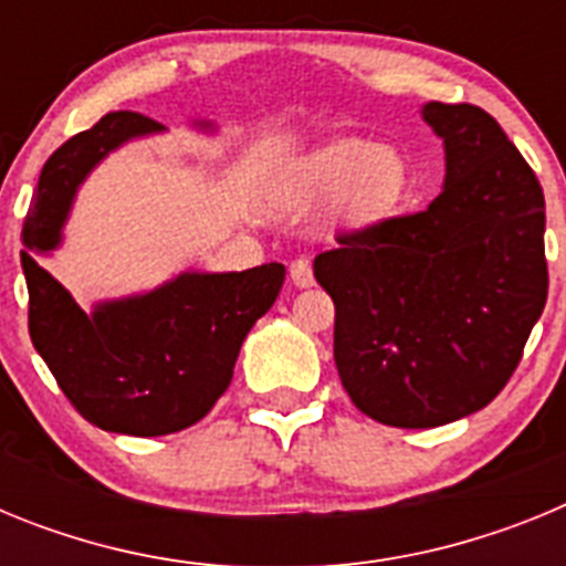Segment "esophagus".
<instances>
[{"label":"esophagus","instance_id":"obj_1","mask_svg":"<svg viewBox=\"0 0 566 566\" xmlns=\"http://www.w3.org/2000/svg\"><path fill=\"white\" fill-rule=\"evenodd\" d=\"M289 274H292L294 286H297V289H306V286H312V283H314V272H312V263H308V258L292 260Z\"/></svg>","mask_w":566,"mask_h":566}]
</instances>
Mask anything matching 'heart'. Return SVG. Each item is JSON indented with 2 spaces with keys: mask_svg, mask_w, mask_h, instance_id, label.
<instances>
[{
  "mask_svg": "<svg viewBox=\"0 0 566 566\" xmlns=\"http://www.w3.org/2000/svg\"><path fill=\"white\" fill-rule=\"evenodd\" d=\"M408 164L391 147L363 138H334L300 155L280 172L277 201L303 212L337 192V212L348 223H371L408 195Z\"/></svg>",
  "mask_w": 566,
  "mask_h": 566,
  "instance_id": "1",
  "label": "heart"
}]
</instances>
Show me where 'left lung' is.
Returning a JSON list of instances; mask_svg holds the SVG:
<instances>
[{"mask_svg": "<svg viewBox=\"0 0 566 566\" xmlns=\"http://www.w3.org/2000/svg\"><path fill=\"white\" fill-rule=\"evenodd\" d=\"M422 118L444 144L442 192L314 258L343 388L391 428H437L493 402L547 303L536 172L482 107L428 102Z\"/></svg>", "mask_w": 566, "mask_h": 566, "instance_id": "left-lung-1", "label": "left lung"}]
</instances>
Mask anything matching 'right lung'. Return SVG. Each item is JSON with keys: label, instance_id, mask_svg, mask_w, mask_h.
<instances>
[{"label": "right lung", "instance_id": "add662e5", "mask_svg": "<svg viewBox=\"0 0 566 566\" xmlns=\"http://www.w3.org/2000/svg\"><path fill=\"white\" fill-rule=\"evenodd\" d=\"M161 129L147 115L118 109L73 135L42 167L22 227L30 339L73 408L102 431L127 437H164L207 417L232 382L249 328L272 308L286 280L283 263L184 272L87 314L39 266L36 254L62 243L73 198L93 167L122 144Z\"/></svg>", "mask_w": 566, "mask_h": 566}]
</instances>
